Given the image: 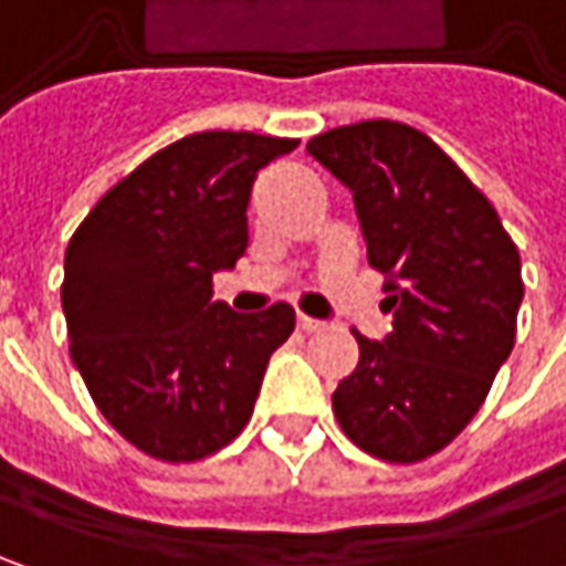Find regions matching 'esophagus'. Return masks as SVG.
<instances>
[{"mask_svg": "<svg viewBox=\"0 0 566 566\" xmlns=\"http://www.w3.org/2000/svg\"><path fill=\"white\" fill-rule=\"evenodd\" d=\"M295 321H298V327H302V331H308V334H317V331H324V327H327L324 321H317V317H308V315H298Z\"/></svg>", "mask_w": 566, "mask_h": 566, "instance_id": "1", "label": "esophagus"}]
</instances>
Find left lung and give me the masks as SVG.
<instances>
[{
    "instance_id": "left-lung-1",
    "label": "left lung",
    "mask_w": 566,
    "mask_h": 566,
    "mask_svg": "<svg viewBox=\"0 0 566 566\" xmlns=\"http://www.w3.org/2000/svg\"><path fill=\"white\" fill-rule=\"evenodd\" d=\"M308 154L353 191L394 308L384 339L356 331L359 365L334 390L337 422L365 453L419 463L472 422L511 356L520 251L489 198L412 125L331 128Z\"/></svg>"
}]
</instances>
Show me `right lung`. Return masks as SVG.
Instances as JSON below:
<instances>
[{"mask_svg": "<svg viewBox=\"0 0 566 566\" xmlns=\"http://www.w3.org/2000/svg\"><path fill=\"white\" fill-rule=\"evenodd\" d=\"M295 147L254 132L188 135L109 188L69 242L72 361L103 419L154 460L195 463L227 447L293 334L286 302L258 315L213 302V273L249 249L258 172Z\"/></svg>", "mask_w": 566, "mask_h": 566, "instance_id": "obj_1", "label": "right lung"}]
</instances>
